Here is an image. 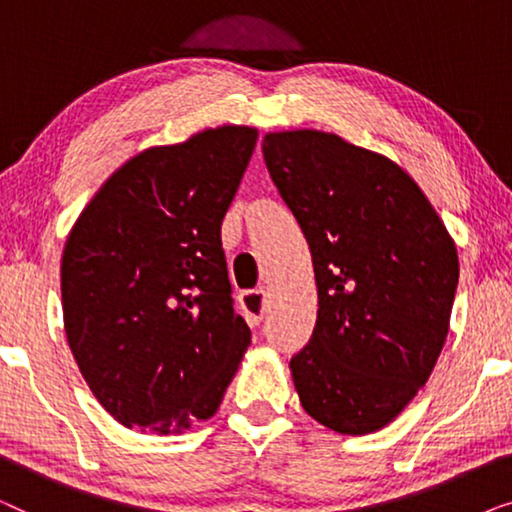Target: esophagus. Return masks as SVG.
Masks as SVG:
<instances>
[{"label":"esophagus","mask_w":512,"mask_h":512,"mask_svg":"<svg viewBox=\"0 0 512 512\" xmlns=\"http://www.w3.org/2000/svg\"><path fill=\"white\" fill-rule=\"evenodd\" d=\"M240 303H242L244 314H247L249 324L258 326V324H261L263 314L268 312V291H265V289L244 291L240 296Z\"/></svg>","instance_id":"34e87169"}]
</instances>
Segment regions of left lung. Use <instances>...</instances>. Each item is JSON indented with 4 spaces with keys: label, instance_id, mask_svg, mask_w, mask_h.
<instances>
[{
    "label": "left lung",
    "instance_id": "1",
    "mask_svg": "<svg viewBox=\"0 0 512 512\" xmlns=\"http://www.w3.org/2000/svg\"><path fill=\"white\" fill-rule=\"evenodd\" d=\"M263 158L317 277V326L289 363L300 405L347 436L380 431L445 345L457 247L422 188L380 153L291 130L265 135Z\"/></svg>",
    "mask_w": 512,
    "mask_h": 512
}]
</instances>
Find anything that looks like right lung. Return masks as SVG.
Here are the masks:
<instances>
[{
  "label": "right lung",
  "instance_id": "add662e5",
  "mask_svg": "<svg viewBox=\"0 0 512 512\" xmlns=\"http://www.w3.org/2000/svg\"><path fill=\"white\" fill-rule=\"evenodd\" d=\"M258 132L223 125L111 174L62 251L69 349L128 429L179 433L219 410L251 331L233 310L221 223Z\"/></svg>",
  "mask_w": 512,
  "mask_h": 512
}]
</instances>
